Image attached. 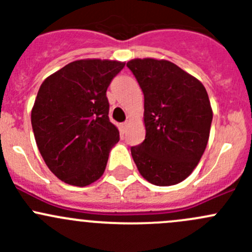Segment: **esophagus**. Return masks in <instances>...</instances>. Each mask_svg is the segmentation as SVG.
I'll return each mask as SVG.
<instances>
[{
    "label": "esophagus",
    "mask_w": 252,
    "mask_h": 252,
    "mask_svg": "<svg viewBox=\"0 0 252 252\" xmlns=\"http://www.w3.org/2000/svg\"><path fill=\"white\" fill-rule=\"evenodd\" d=\"M128 122H124V123H122L121 124V130H122V133H126V128H128Z\"/></svg>",
    "instance_id": "34e87169"
}]
</instances>
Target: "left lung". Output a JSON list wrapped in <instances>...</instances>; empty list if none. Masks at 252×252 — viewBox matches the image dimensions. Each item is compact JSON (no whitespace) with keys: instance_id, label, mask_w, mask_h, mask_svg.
<instances>
[{"instance_id":"8db88e82","label":"left lung","mask_w":252,"mask_h":252,"mask_svg":"<svg viewBox=\"0 0 252 252\" xmlns=\"http://www.w3.org/2000/svg\"><path fill=\"white\" fill-rule=\"evenodd\" d=\"M144 93L145 140L130 149L147 182L169 187L187 179L204 155L212 108L201 81L174 63L136 58L126 63Z\"/></svg>"}]
</instances>
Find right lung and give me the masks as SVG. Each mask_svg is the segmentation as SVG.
<instances>
[{"instance_id":"right-lung-1","label":"right lung","mask_w":252,"mask_h":252,"mask_svg":"<svg viewBox=\"0 0 252 252\" xmlns=\"http://www.w3.org/2000/svg\"><path fill=\"white\" fill-rule=\"evenodd\" d=\"M126 63L79 60L41 84L32 110L35 140L58 179L86 187L103 174L119 131L108 118L106 91Z\"/></svg>"}]
</instances>
